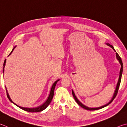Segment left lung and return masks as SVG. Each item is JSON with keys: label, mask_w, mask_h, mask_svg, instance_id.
<instances>
[{"label": "left lung", "mask_w": 127, "mask_h": 127, "mask_svg": "<svg viewBox=\"0 0 127 127\" xmlns=\"http://www.w3.org/2000/svg\"><path fill=\"white\" fill-rule=\"evenodd\" d=\"M105 44H107L108 46H109V47H110V48H112V49L114 50V51L115 52H116V58H117V59L118 61V62H119V63H120V64H121V69H120V71H119V78H118V82H117V86H116V89H115L114 92V94H113V96H112V98L111 99H110V100L109 101V102L106 104L104 105H102V106H101V107H96V108H89V107H87V106L84 105L83 104H82L81 102H80V101H79V100H78V99L77 98V96H76L75 95V93H74V92L73 90H72V94H73V95L74 98L75 100L76 101V102H77V103H78V104L80 106V107H82V108H83L84 109H86V110H98V109H102V108L106 107V106H107L108 105H109L110 103H112V102L114 98L116 96L117 93H118V89H119V86H120V83H121V78H122V73H123V63H122V59H121V57H119L118 54L117 53L116 50H115L114 47H113V45H110V44H109V43H105Z\"/></svg>", "instance_id": "left-lung-1"}]
</instances>
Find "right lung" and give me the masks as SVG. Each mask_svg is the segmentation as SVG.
Returning a JSON list of instances; mask_svg holds the SVG:
<instances>
[{"instance_id":"add662e5","label":"right lung","mask_w":127,"mask_h":127,"mask_svg":"<svg viewBox=\"0 0 127 127\" xmlns=\"http://www.w3.org/2000/svg\"><path fill=\"white\" fill-rule=\"evenodd\" d=\"M16 47V46H15L14 47L13 49H12V50H11V52L10 54H9V56L12 53L13 51L14 50V48ZM6 59H5V61H4V64H3V73H4V68H5V64H6ZM60 79H58L57 80L56 82H55L52 85V86L51 87V89H50V93H49V95H48V98L47 99V100H46L42 104L38 106V107H35V108H25V107H20V106H19L17 104H16L15 103H14L12 100L11 99V98L10 97V95H9V94L8 93V91H7V88H6V87H5L6 88V93H7V96H8V98H9V99L10 100V102L11 103H13V104H14L15 105H17V107H18L20 108H21L22 109L24 110H25V111L27 112H41L42 110H44L46 108H47L48 105H49V104L50 103V102H51V101L52 100L53 98V95H54V89H55V87H56V84H57V83L59 81Z\"/></svg>"}]
</instances>
